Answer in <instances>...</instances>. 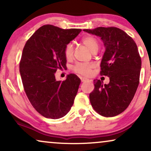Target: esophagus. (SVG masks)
I'll return each mask as SVG.
<instances>
[{"label": "esophagus", "mask_w": 151, "mask_h": 151, "mask_svg": "<svg viewBox=\"0 0 151 151\" xmlns=\"http://www.w3.org/2000/svg\"><path fill=\"white\" fill-rule=\"evenodd\" d=\"M80 79H81V81L82 82H86V81H88V79L87 78H80Z\"/></svg>", "instance_id": "esophagus-1"}]
</instances>
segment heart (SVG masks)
I'll return each instance as SVG.
<instances>
[{
  "label": "heart",
  "mask_w": 151,
  "mask_h": 151,
  "mask_svg": "<svg viewBox=\"0 0 151 151\" xmlns=\"http://www.w3.org/2000/svg\"><path fill=\"white\" fill-rule=\"evenodd\" d=\"M82 44L87 47L92 53H96L99 48L98 40L96 37L93 36H88L82 39ZM74 52L73 45L71 43L66 45L64 49V55L67 60H70L73 58ZM94 67L93 63H78L73 66L72 69L76 73L80 76H88L90 75L91 69Z\"/></svg>",
  "instance_id": "obj_1"
}]
</instances>
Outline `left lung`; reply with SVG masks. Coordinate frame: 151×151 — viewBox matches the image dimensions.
Wrapping results in <instances>:
<instances>
[{"mask_svg": "<svg viewBox=\"0 0 151 151\" xmlns=\"http://www.w3.org/2000/svg\"><path fill=\"white\" fill-rule=\"evenodd\" d=\"M84 31L100 36L104 42L106 50L100 75L110 79L108 84L93 80L95 88L89 94L91 104L102 116H116L129 106L139 85L142 60L137 45L127 33L115 27Z\"/></svg>", "mask_w": 151, "mask_h": 151, "instance_id": "obj_1", "label": "left lung"}]
</instances>
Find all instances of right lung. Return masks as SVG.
I'll return each instance as SVG.
<instances>
[{
    "mask_svg": "<svg viewBox=\"0 0 151 151\" xmlns=\"http://www.w3.org/2000/svg\"><path fill=\"white\" fill-rule=\"evenodd\" d=\"M81 31L45 24L29 38L22 50L20 73L24 90L33 107L47 118H61L73 104L81 80L71 73L64 81H57L55 73L67 67L64 49Z\"/></svg>",
    "mask_w": 151,
    "mask_h": 151,
    "instance_id": "add662e5",
    "label": "right lung"
}]
</instances>
